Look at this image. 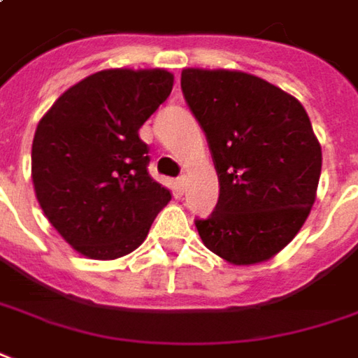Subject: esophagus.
Listing matches in <instances>:
<instances>
[{
  "instance_id": "esophagus-1",
  "label": "esophagus",
  "mask_w": 358,
  "mask_h": 358,
  "mask_svg": "<svg viewBox=\"0 0 358 358\" xmlns=\"http://www.w3.org/2000/svg\"><path fill=\"white\" fill-rule=\"evenodd\" d=\"M185 185H187V179H185V175L177 177V181H175V189H177V193H179V195H183V193H185Z\"/></svg>"
}]
</instances>
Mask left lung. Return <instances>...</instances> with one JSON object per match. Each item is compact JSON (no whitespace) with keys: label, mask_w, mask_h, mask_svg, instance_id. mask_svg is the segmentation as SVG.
<instances>
[{"label":"left lung","mask_w":358,"mask_h":358,"mask_svg":"<svg viewBox=\"0 0 358 358\" xmlns=\"http://www.w3.org/2000/svg\"><path fill=\"white\" fill-rule=\"evenodd\" d=\"M185 102L207 136L218 203L195 227L227 262L272 258L296 236L315 203L321 145L294 96L236 71L185 69Z\"/></svg>","instance_id":"8db88e82"}]
</instances>
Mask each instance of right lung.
<instances>
[{"label":"right lung","mask_w":358,"mask_h":358,"mask_svg":"<svg viewBox=\"0 0 358 358\" xmlns=\"http://www.w3.org/2000/svg\"><path fill=\"white\" fill-rule=\"evenodd\" d=\"M173 74L114 69L71 86L41 117L31 175L41 208L64 241L114 260L145 241L171 193L151 179L143 122L167 100Z\"/></svg>","instance_id":"right-lung-1"}]
</instances>
